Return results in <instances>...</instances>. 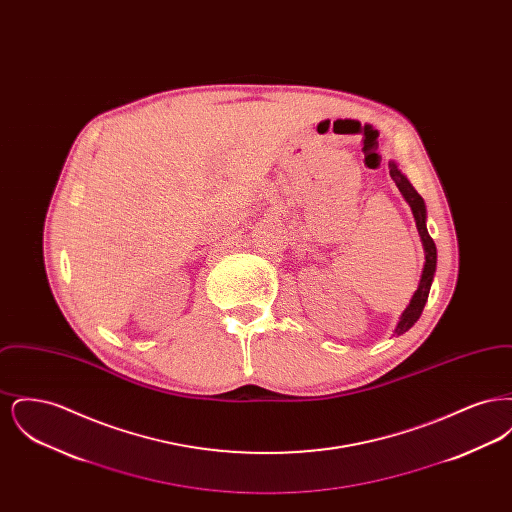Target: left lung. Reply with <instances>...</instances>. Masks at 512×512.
I'll return each mask as SVG.
<instances>
[{
    "instance_id": "left-lung-1",
    "label": "left lung",
    "mask_w": 512,
    "mask_h": 512,
    "mask_svg": "<svg viewBox=\"0 0 512 512\" xmlns=\"http://www.w3.org/2000/svg\"><path fill=\"white\" fill-rule=\"evenodd\" d=\"M390 176L395 182V186L399 188L401 195L405 197V201L409 203L411 211H413L414 222H416V230H418V236H420V242H422V249H424V268H422V274H420V282H418V288L413 293L407 309L401 313L399 322L395 326V336H401L405 334L407 330H411L414 326V322L422 315V309L428 301V293L432 288V282H434V274H436V265H438V249L434 240L430 238L428 234V228H426V219H428V213H426V203L422 199V195L418 194L413 188V184L409 182V178L401 172L399 165L395 161H390Z\"/></svg>"
}]
</instances>
